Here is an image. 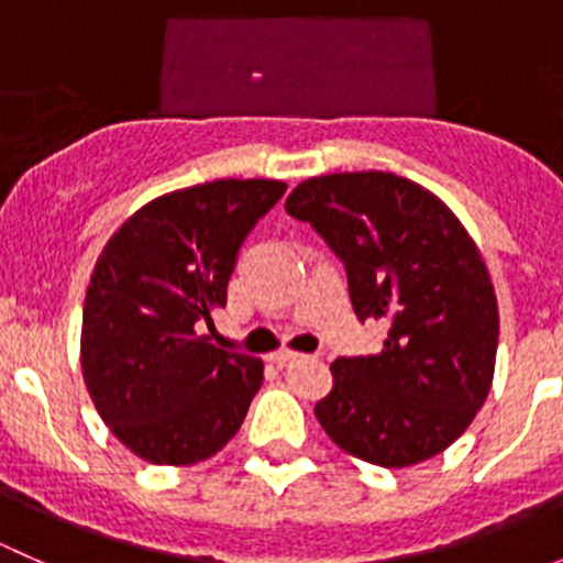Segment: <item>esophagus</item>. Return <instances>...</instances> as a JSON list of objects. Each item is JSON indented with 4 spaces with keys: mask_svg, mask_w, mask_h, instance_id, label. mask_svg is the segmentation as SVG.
<instances>
[{
    "mask_svg": "<svg viewBox=\"0 0 563 563\" xmlns=\"http://www.w3.org/2000/svg\"><path fill=\"white\" fill-rule=\"evenodd\" d=\"M269 360L275 362V365H288V362L299 360V354H294V351H288V349H280V351H275V354H269Z\"/></svg>",
    "mask_w": 563,
    "mask_h": 563,
    "instance_id": "obj_1",
    "label": "esophagus"
}]
</instances>
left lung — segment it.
Segmentation results:
<instances>
[{
	"mask_svg": "<svg viewBox=\"0 0 563 563\" xmlns=\"http://www.w3.org/2000/svg\"><path fill=\"white\" fill-rule=\"evenodd\" d=\"M286 212L343 261L360 321H389L382 354L332 362V391L316 402L321 428L384 468L444 452L496 367L498 302L479 247L441 198L389 172L313 176Z\"/></svg>",
	"mask_w": 563,
	"mask_h": 563,
	"instance_id": "8db88e82",
	"label": "left lung"
}]
</instances>
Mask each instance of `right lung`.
Instances as JSON below:
<instances>
[{
    "instance_id": "add662e5",
    "label": "right lung",
    "mask_w": 563,
    "mask_h": 563,
    "mask_svg": "<svg viewBox=\"0 0 563 563\" xmlns=\"http://www.w3.org/2000/svg\"><path fill=\"white\" fill-rule=\"evenodd\" d=\"M283 192L277 179L166 192L100 253L84 299V382L111 433L146 463H201L245 422L264 362L198 329L225 308L236 253Z\"/></svg>"
}]
</instances>
